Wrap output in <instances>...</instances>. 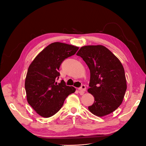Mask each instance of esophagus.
<instances>
[{
  "label": "esophagus",
  "instance_id": "esophagus-1",
  "mask_svg": "<svg viewBox=\"0 0 146 146\" xmlns=\"http://www.w3.org/2000/svg\"><path fill=\"white\" fill-rule=\"evenodd\" d=\"M86 90V86L85 85H82L79 88V92H82V93H84L85 92Z\"/></svg>",
  "mask_w": 146,
  "mask_h": 146
}]
</instances>
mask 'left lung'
I'll return each instance as SVG.
<instances>
[{
    "label": "left lung",
    "mask_w": 146,
    "mask_h": 146,
    "mask_svg": "<svg viewBox=\"0 0 146 146\" xmlns=\"http://www.w3.org/2000/svg\"><path fill=\"white\" fill-rule=\"evenodd\" d=\"M76 55L83 58L90 70L88 92L94 96L95 101L89 110L98 117L113 112L122 104L127 90L121 61L101 45L83 46Z\"/></svg>",
    "instance_id": "8db88e82"
}]
</instances>
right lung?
Returning a JSON list of instances; mask_svg holds the SVG:
<instances>
[{"mask_svg": "<svg viewBox=\"0 0 146 146\" xmlns=\"http://www.w3.org/2000/svg\"><path fill=\"white\" fill-rule=\"evenodd\" d=\"M79 47L62 42H53L40 52L29 65L25 88L28 104L40 116L50 117L63 105L66 98L76 89L66 85L60 75L61 64L77 52Z\"/></svg>", "mask_w": 146, "mask_h": 146, "instance_id": "right-lung-1", "label": "right lung"}]
</instances>
